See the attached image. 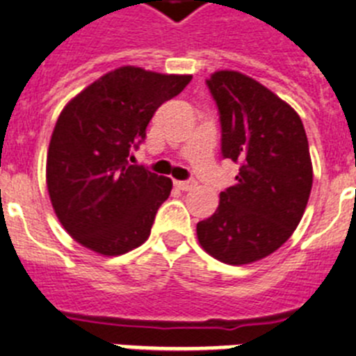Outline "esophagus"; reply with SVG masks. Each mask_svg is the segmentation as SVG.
Returning <instances> with one entry per match:
<instances>
[{"label":"esophagus","mask_w":356,"mask_h":356,"mask_svg":"<svg viewBox=\"0 0 356 356\" xmlns=\"http://www.w3.org/2000/svg\"><path fill=\"white\" fill-rule=\"evenodd\" d=\"M176 187L181 188V191H193L196 187V181L194 180H181V181H176Z\"/></svg>","instance_id":"esophagus-1"}]
</instances>
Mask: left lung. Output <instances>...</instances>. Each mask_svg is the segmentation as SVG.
Instances as JSON below:
<instances>
[{
	"label": "left lung",
	"mask_w": 356,
	"mask_h": 356,
	"mask_svg": "<svg viewBox=\"0 0 356 356\" xmlns=\"http://www.w3.org/2000/svg\"><path fill=\"white\" fill-rule=\"evenodd\" d=\"M221 122V155L241 165L237 184L196 226L213 259L232 266L278 250L300 225L312 191V162L303 122L253 78L235 71L207 80Z\"/></svg>",
	"instance_id": "8db88e82"
}]
</instances>
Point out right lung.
<instances>
[{"label":"right lung","mask_w":356,"mask_h":356,"mask_svg":"<svg viewBox=\"0 0 356 356\" xmlns=\"http://www.w3.org/2000/svg\"><path fill=\"white\" fill-rule=\"evenodd\" d=\"M191 80L119 67L62 110L49 143L46 180L58 221L81 246L114 257L149 237L172 181L131 165V153L146 139L156 108Z\"/></svg>","instance_id":"add662e5"}]
</instances>
